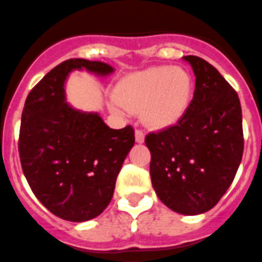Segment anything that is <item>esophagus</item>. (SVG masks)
I'll return each mask as SVG.
<instances>
[{"instance_id":"1","label":"esophagus","mask_w":262,"mask_h":262,"mask_svg":"<svg viewBox=\"0 0 262 262\" xmlns=\"http://www.w3.org/2000/svg\"><path fill=\"white\" fill-rule=\"evenodd\" d=\"M144 133L143 131H140V129H136L135 131V140L138 143H143L144 142Z\"/></svg>"}]
</instances>
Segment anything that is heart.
I'll use <instances>...</instances> for the list:
<instances>
[{
    "label": "heart",
    "mask_w": 262,
    "mask_h": 262,
    "mask_svg": "<svg viewBox=\"0 0 262 262\" xmlns=\"http://www.w3.org/2000/svg\"><path fill=\"white\" fill-rule=\"evenodd\" d=\"M192 78L182 67L155 66L123 78L110 99L118 115L142 111L149 126L164 128L182 119L192 97Z\"/></svg>",
    "instance_id": "1"
}]
</instances>
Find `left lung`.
<instances>
[{
  "label": "left lung",
  "mask_w": 262,
  "mask_h": 262,
  "mask_svg": "<svg viewBox=\"0 0 262 262\" xmlns=\"http://www.w3.org/2000/svg\"><path fill=\"white\" fill-rule=\"evenodd\" d=\"M195 73V93L176 124L146 136L158 198L182 214L209 211L233 182L244 151L237 93L211 63L183 57Z\"/></svg>",
  "instance_id": "8db88e82"
}]
</instances>
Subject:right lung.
<instances>
[{
  "label": "right lung",
  "mask_w": 262,
  "mask_h": 262,
  "mask_svg": "<svg viewBox=\"0 0 262 262\" xmlns=\"http://www.w3.org/2000/svg\"><path fill=\"white\" fill-rule=\"evenodd\" d=\"M106 77L110 64L80 58L54 67L30 91L21 118L18 151L35 198L58 217L74 223L99 216L113 199L118 173L135 143L131 126L113 129L98 113L66 102L73 70Z\"/></svg>",
  "instance_id": "right-lung-1"
}]
</instances>
